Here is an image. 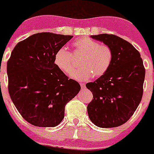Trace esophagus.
I'll use <instances>...</instances> for the list:
<instances>
[{
	"label": "esophagus",
	"instance_id": "1",
	"mask_svg": "<svg viewBox=\"0 0 154 154\" xmlns=\"http://www.w3.org/2000/svg\"><path fill=\"white\" fill-rule=\"evenodd\" d=\"M80 85H81L82 89H85V85L84 83H80Z\"/></svg>",
	"mask_w": 154,
	"mask_h": 154
}]
</instances>
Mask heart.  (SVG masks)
Masks as SVG:
<instances>
[{
	"mask_svg": "<svg viewBox=\"0 0 154 154\" xmlns=\"http://www.w3.org/2000/svg\"><path fill=\"white\" fill-rule=\"evenodd\" d=\"M73 54H83L80 60L82 66L75 70L70 76L78 81H85L94 76L104 75L110 67L112 61V52L107 45H100L97 41L89 38H82L75 41ZM54 63L63 72H71L74 69L72 55L64 47L59 48L54 56Z\"/></svg>",
	"mask_w": 154,
	"mask_h": 154,
	"instance_id": "b5f03b06",
	"label": "heart"
}]
</instances>
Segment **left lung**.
I'll return each instance as SVG.
<instances>
[{"mask_svg": "<svg viewBox=\"0 0 154 154\" xmlns=\"http://www.w3.org/2000/svg\"><path fill=\"white\" fill-rule=\"evenodd\" d=\"M91 37L111 48L112 61L104 75L86 84L94 97L87 107L89 119L100 128L119 126L131 118L141 100L145 77L143 60L131 44L118 36Z\"/></svg>", "mask_w": 154, "mask_h": 154, "instance_id": "obj_1", "label": "left lung"}]
</instances>
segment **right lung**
I'll return each mask as SVG.
<instances>
[{"label":"right lung","mask_w":154,"mask_h":154,"mask_svg":"<svg viewBox=\"0 0 154 154\" xmlns=\"http://www.w3.org/2000/svg\"><path fill=\"white\" fill-rule=\"evenodd\" d=\"M73 36L42 32L19 42L7 61L8 91L22 116L35 126L55 127L81 86L54 63V54Z\"/></svg>","instance_id":"1"}]
</instances>
